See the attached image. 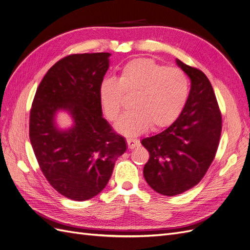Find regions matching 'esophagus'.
<instances>
[{"label":"esophagus","instance_id":"esophagus-1","mask_svg":"<svg viewBox=\"0 0 250 250\" xmlns=\"http://www.w3.org/2000/svg\"><path fill=\"white\" fill-rule=\"evenodd\" d=\"M126 141H127L128 148H129V149H134L135 147L140 146V141L137 140V139H131V138H129V139H127Z\"/></svg>","mask_w":250,"mask_h":250}]
</instances>
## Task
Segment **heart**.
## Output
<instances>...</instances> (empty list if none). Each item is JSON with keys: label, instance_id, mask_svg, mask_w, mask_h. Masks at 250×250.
I'll use <instances>...</instances> for the list:
<instances>
[{"label": "heart", "instance_id": "obj_1", "mask_svg": "<svg viewBox=\"0 0 250 250\" xmlns=\"http://www.w3.org/2000/svg\"><path fill=\"white\" fill-rule=\"evenodd\" d=\"M190 84L187 75L176 67H166L149 58L132 59L121 69L118 79L106 78L99 86L105 116L118 119L125 96H132L131 109L121 117L116 129L134 137L147 130L167 127L184 110Z\"/></svg>", "mask_w": 250, "mask_h": 250}]
</instances>
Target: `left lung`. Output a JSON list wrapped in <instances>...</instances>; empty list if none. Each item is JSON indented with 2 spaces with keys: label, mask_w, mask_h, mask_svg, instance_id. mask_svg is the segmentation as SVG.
Listing matches in <instances>:
<instances>
[{
  "label": "left lung",
  "mask_w": 250,
  "mask_h": 250,
  "mask_svg": "<svg viewBox=\"0 0 250 250\" xmlns=\"http://www.w3.org/2000/svg\"><path fill=\"white\" fill-rule=\"evenodd\" d=\"M191 79V89L177 120L161 133L142 140L150 154L144 177L157 193L175 196L195 187L214 161L222 118L209 80L200 70L176 59Z\"/></svg>",
  "instance_id": "left-lung-1"
}]
</instances>
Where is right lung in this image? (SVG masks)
I'll return each mask as SVG.
<instances>
[{"mask_svg": "<svg viewBox=\"0 0 250 250\" xmlns=\"http://www.w3.org/2000/svg\"><path fill=\"white\" fill-rule=\"evenodd\" d=\"M109 56L84 53L60 59L44 75L30 110L29 137L41 170L58 193L75 201L99 194L127 149L102 116L99 86ZM60 110L73 120L64 131L56 124Z\"/></svg>", "mask_w": 250, "mask_h": 250, "instance_id": "obj_1", "label": "right lung"}]
</instances>
